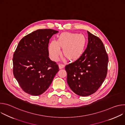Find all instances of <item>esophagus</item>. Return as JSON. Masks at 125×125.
<instances>
[{
    "label": "esophagus",
    "mask_w": 125,
    "mask_h": 125,
    "mask_svg": "<svg viewBox=\"0 0 125 125\" xmlns=\"http://www.w3.org/2000/svg\"><path fill=\"white\" fill-rule=\"evenodd\" d=\"M64 67V65L63 64H59V68L60 69H63Z\"/></svg>",
    "instance_id": "34e87169"
}]
</instances>
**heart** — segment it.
<instances>
[{"instance_id":"heart-1","label":"heart","mask_w":125,"mask_h":125,"mask_svg":"<svg viewBox=\"0 0 125 125\" xmlns=\"http://www.w3.org/2000/svg\"><path fill=\"white\" fill-rule=\"evenodd\" d=\"M86 39L82 34L64 32L58 37L56 41H51L48 46L49 55L56 61L61 54L60 48H63L62 53L68 60L74 61L83 55L86 46Z\"/></svg>"}]
</instances>
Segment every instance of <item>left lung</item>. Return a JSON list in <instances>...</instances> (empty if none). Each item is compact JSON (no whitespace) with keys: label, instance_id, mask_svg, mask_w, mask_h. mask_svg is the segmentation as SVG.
<instances>
[{"label":"left lung","instance_id":"obj_1","mask_svg":"<svg viewBox=\"0 0 125 125\" xmlns=\"http://www.w3.org/2000/svg\"><path fill=\"white\" fill-rule=\"evenodd\" d=\"M87 33L88 44L83 55L65 68L69 87L81 96L95 93L107 73L108 57L103 42L90 32Z\"/></svg>","mask_w":125,"mask_h":125}]
</instances>
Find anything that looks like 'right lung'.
I'll list each match as a JSON object with an SVG mask.
<instances>
[{
	"instance_id": "obj_1",
	"label": "right lung",
	"mask_w": 125,
	"mask_h": 125,
	"mask_svg": "<svg viewBox=\"0 0 125 125\" xmlns=\"http://www.w3.org/2000/svg\"><path fill=\"white\" fill-rule=\"evenodd\" d=\"M58 31L40 29L24 37L13 54V74L22 90L34 96L45 92L58 72L56 63L49 58L50 39Z\"/></svg>"
}]
</instances>
